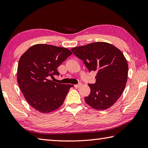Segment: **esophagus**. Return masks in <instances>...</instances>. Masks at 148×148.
<instances>
[{"label": "esophagus", "mask_w": 148, "mask_h": 148, "mask_svg": "<svg viewBox=\"0 0 148 148\" xmlns=\"http://www.w3.org/2000/svg\"><path fill=\"white\" fill-rule=\"evenodd\" d=\"M81 86H82V83H79V84H77V85H74V87L77 88L80 87Z\"/></svg>", "instance_id": "1"}]
</instances>
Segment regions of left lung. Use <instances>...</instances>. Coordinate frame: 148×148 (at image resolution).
I'll return each mask as SVG.
<instances>
[{"label": "left lung", "instance_id": "8db88e82", "mask_svg": "<svg viewBox=\"0 0 148 148\" xmlns=\"http://www.w3.org/2000/svg\"><path fill=\"white\" fill-rule=\"evenodd\" d=\"M83 61L89 72H97L95 83L88 84L90 94L86 103L96 110L112 106L123 94L128 78V66L122 52L106 42H94L71 49Z\"/></svg>", "mask_w": 148, "mask_h": 148}]
</instances>
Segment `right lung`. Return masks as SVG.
<instances>
[{"label":"right lung","instance_id":"1","mask_svg":"<svg viewBox=\"0 0 148 148\" xmlns=\"http://www.w3.org/2000/svg\"><path fill=\"white\" fill-rule=\"evenodd\" d=\"M72 54L69 49L47 44L33 45L20 57L17 71L19 87L27 103L42 113L62 105L72 85L49 79L60 74L57 68Z\"/></svg>","mask_w":148,"mask_h":148}]
</instances>
